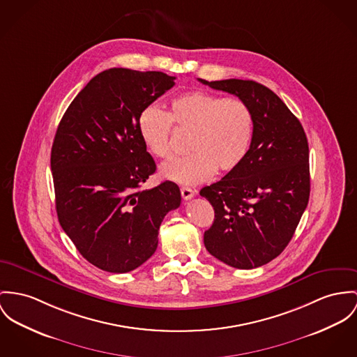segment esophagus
I'll return each mask as SVG.
<instances>
[{
  "mask_svg": "<svg viewBox=\"0 0 357 357\" xmlns=\"http://www.w3.org/2000/svg\"><path fill=\"white\" fill-rule=\"evenodd\" d=\"M181 192H182V198H183L185 201L192 199V197L195 195V192H194L192 189H189V188H182Z\"/></svg>",
  "mask_w": 357,
  "mask_h": 357,
  "instance_id": "esophagus-1",
  "label": "esophagus"
}]
</instances>
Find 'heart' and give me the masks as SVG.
I'll list each match as a JSON object with an SVG mask.
<instances>
[{
  "label": "heart",
  "instance_id": "b5f03b06",
  "mask_svg": "<svg viewBox=\"0 0 357 357\" xmlns=\"http://www.w3.org/2000/svg\"><path fill=\"white\" fill-rule=\"evenodd\" d=\"M172 123L190 135V155L162 167L165 178L182 185H197L218 169L227 174L246 159L254 135V118L241 99H227L205 91H190L171 102L169 114L148 106L138 116L139 137L160 159H171Z\"/></svg>",
  "mask_w": 357,
  "mask_h": 357
}]
</instances>
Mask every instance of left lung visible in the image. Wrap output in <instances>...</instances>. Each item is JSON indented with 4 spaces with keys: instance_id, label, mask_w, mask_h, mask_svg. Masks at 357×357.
Instances as JSON below:
<instances>
[{
    "instance_id": "obj_1",
    "label": "left lung",
    "mask_w": 357,
    "mask_h": 357,
    "mask_svg": "<svg viewBox=\"0 0 357 357\" xmlns=\"http://www.w3.org/2000/svg\"><path fill=\"white\" fill-rule=\"evenodd\" d=\"M198 82L243 100L254 118L246 159L199 194L215 209L206 250L238 268L262 266L288 246L310 198L308 142L299 119L273 91L252 80Z\"/></svg>"
}]
</instances>
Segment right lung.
<instances>
[{"label": "right lung", "instance_id": "obj_1", "mask_svg": "<svg viewBox=\"0 0 357 357\" xmlns=\"http://www.w3.org/2000/svg\"><path fill=\"white\" fill-rule=\"evenodd\" d=\"M174 80L163 72L105 70L58 125L50 159L58 220L102 271L128 273L149 259L165 215L181 205L174 182L141 190L156 165L139 137L138 116Z\"/></svg>", "mask_w": 357, "mask_h": 357}]
</instances>
